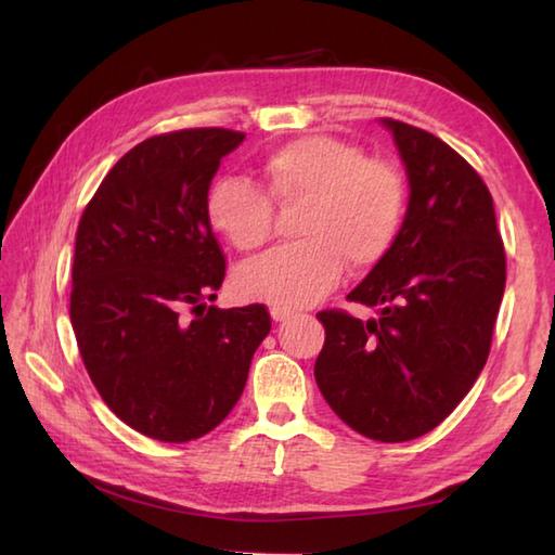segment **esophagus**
<instances>
[{
  "mask_svg": "<svg viewBox=\"0 0 555 555\" xmlns=\"http://www.w3.org/2000/svg\"><path fill=\"white\" fill-rule=\"evenodd\" d=\"M270 315H273V321H278V323H282V321H287V319H292V311L289 309H280V307H273L270 309Z\"/></svg>",
  "mask_w": 555,
  "mask_h": 555,
  "instance_id": "1",
  "label": "esophagus"
}]
</instances>
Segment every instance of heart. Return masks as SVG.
I'll use <instances>...</instances> for the list:
<instances>
[{
  "mask_svg": "<svg viewBox=\"0 0 555 555\" xmlns=\"http://www.w3.org/2000/svg\"><path fill=\"white\" fill-rule=\"evenodd\" d=\"M299 206V242L273 248L234 275L242 299L301 309L352 273L373 270L400 240L406 184L398 167L366 157L359 145L309 133L280 145L261 165V189L222 179L208 191L210 228L236 251L261 248L275 224V206Z\"/></svg>",
  "mask_w": 555,
  "mask_h": 555,
  "instance_id": "b5f03b06",
  "label": "heart"
}]
</instances>
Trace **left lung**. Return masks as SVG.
Wrapping results in <instances>:
<instances>
[{"instance_id": "left-lung-1", "label": "left lung", "mask_w": 555, "mask_h": 555, "mask_svg": "<svg viewBox=\"0 0 555 555\" xmlns=\"http://www.w3.org/2000/svg\"><path fill=\"white\" fill-rule=\"evenodd\" d=\"M410 177V208L392 251L343 309L315 313L325 343L313 376L357 434L380 443L420 438L465 398L489 359L505 289V248L489 186L438 135L383 119Z\"/></svg>"}]
</instances>
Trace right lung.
Returning a JSON list of instances; mask_svg holds the SVG:
<instances>
[{
  "mask_svg": "<svg viewBox=\"0 0 555 555\" xmlns=\"http://www.w3.org/2000/svg\"><path fill=\"white\" fill-rule=\"evenodd\" d=\"M242 141L218 127L151 135L109 169L78 222V352L109 410L163 443L206 436L232 412L270 333L263 304H203L228 273L206 215L210 179Z\"/></svg>",
  "mask_w": 555,
  "mask_h": 555,
  "instance_id": "add662e5",
  "label": "right lung"
}]
</instances>
